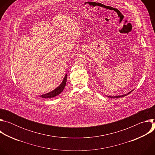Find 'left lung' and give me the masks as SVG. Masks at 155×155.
<instances>
[{
  "label": "left lung",
  "instance_id": "obj_1",
  "mask_svg": "<svg viewBox=\"0 0 155 155\" xmlns=\"http://www.w3.org/2000/svg\"><path fill=\"white\" fill-rule=\"evenodd\" d=\"M133 90H131L130 92L127 93V94H123V95H120V96H107V95H105V96H106L107 97H110V98H118V97H124V96H125L129 94V93H130Z\"/></svg>",
  "mask_w": 155,
  "mask_h": 155
}]
</instances>
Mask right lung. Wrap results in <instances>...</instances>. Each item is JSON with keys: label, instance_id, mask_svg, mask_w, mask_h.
Here are the masks:
<instances>
[{"label": "right lung", "instance_id": "add662e5", "mask_svg": "<svg viewBox=\"0 0 155 155\" xmlns=\"http://www.w3.org/2000/svg\"><path fill=\"white\" fill-rule=\"evenodd\" d=\"M67 77H68V74H65L62 83L59 84V86H58L56 89H54V90L46 93V94H44L41 95L40 97L44 98V99H48V98H52L58 95H59L64 89V87L65 86V84H66V81H67Z\"/></svg>", "mask_w": 155, "mask_h": 155}]
</instances>
